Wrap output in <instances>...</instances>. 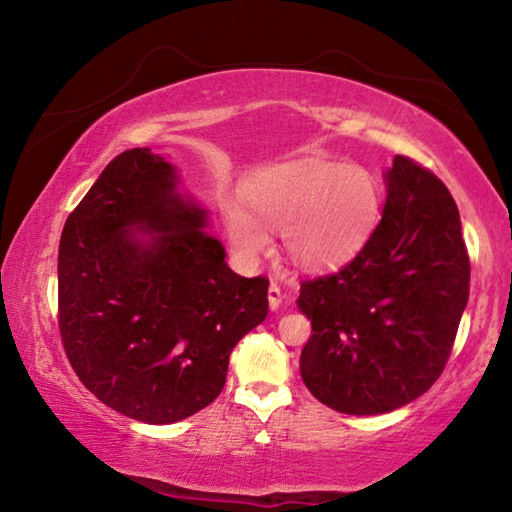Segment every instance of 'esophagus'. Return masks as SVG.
<instances>
[{
  "label": "esophagus",
  "instance_id": "34e87169",
  "mask_svg": "<svg viewBox=\"0 0 512 512\" xmlns=\"http://www.w3.org/2000/svg\"><path fill=\"white\" fill-rule=\"evenodd\" d=\"M282 305V289L277 287L275 282L268 284V307L271 309H277Z\"/></svg>",
  "mask_w": 512,
  "mask_h": 512
}]
</instances>
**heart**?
Listing matches in <instances>:
<instances>
[{"label":"heart","instance_id":"1","mask_svg":"<svg viewBox=\"0 0 512 512\" xmlns=\"http://www.w3.org/2000/svg\"><path fill=\"white\" fill-rule=\"evenodd\" d=\"M248 194L257 215L271 228L284 230L291 262L311 271L357 253L375 230L381 210L377 178L368 169L336 162H302L271 171L257 178ZM258 220L244 203H223L228 237L248 259L271 248L265 222Z\"/></svg>","mask_w":512,"mask_h":512}]
</instances>
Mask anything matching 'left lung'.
I'll list each match as a JSON object with an SVG mask.
<instances>
[{
  "mask_svg": "<svg viewBox=\"0 0 512 512\" xmlns=\"http://www.w3.org/2000/svg\"><path fill=\"white\" fill-rule=\"evenodd\" d=\"M386 187L384 216L359 253L300 284L298 307L314 332L300 375L339 413H388L427 393L470 296V255L443 180L397 155Z\"/></svg>",
  "mask_w": 512,
  "mask_h": 512,
  "instance_id": "left-lung-1",
  "label": "left lung"
}]
</instances>
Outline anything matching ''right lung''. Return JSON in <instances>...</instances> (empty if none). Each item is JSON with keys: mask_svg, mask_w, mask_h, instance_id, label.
Segmentation results:
<instances>
[{"mask_svg": "<svg viewBox=\"0 0 512 512\" xmlns=\"http://www.w3.org/2000/svg\"><path fill=\"white\" fill-rule=\"evenodd\" d=\"M205 212L151 149L112 160L58 248V329L92 395L126 418L171 424L223 391L230 352L266 318L268 280L223 262ZM158 231L151 242L136 237Z\"/></svg>", "mask_w": 512, "mask_h": 512, "instance_id": "right-lung-1", "label": "right lung"}]
</instances>
